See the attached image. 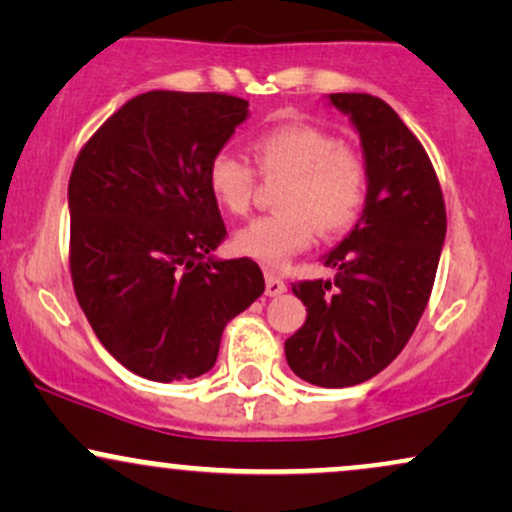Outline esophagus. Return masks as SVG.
I'll list each match as a JSON object with an SVG mask.
<instances>
[{"mask_svg":"<svg viewBox=\"0 0 512 512\" xmlns=\"http://www.w3.org/2000/svg\"><path fill=\"white\" fill-rule=\"evenodd\" d=\"M264 281H267V296H281V293L286 291L284 279H281L279 274L267 272V274H264Z\"/></svg>","mask_w":512,"mask_h":512,"instance_id":"1","label":"esophagus"}]
</instances>
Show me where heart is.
<instances>
[{
  "label": "heart",
  "mask_w": 512,
  "mask_h": 512,
  "mask_svg": "<svg viewBox=\"0 0 512 512\" xmlns=\"http://www.w3.org/2000/svg\"><path fill=\"white\" fill-rule=\"evenodd\" d=\"M260 175L286 178L279 187V211L260 216L236 236V248L276 267L320 236L351 231L368 202L370 173L361 149L342 142L332 129L313 122H284L262 129L250 142ZM211 195L228 214L245 216L257 190V173L245 156L221 149L207 168Z\"/></svg>",
  "instance_id": "obj_1"
}]
</instances>
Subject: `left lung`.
<instances>
[{
	"instance_id": "8db88e82",
	"label": "left lung",
	"mask_w": 512,
	"mask_h": 512,
	"mask_svg": "<svg viewBox=\"0 0 512 512\" xmlns=\"http://www.w3.org/2000/svg\"><path fill=\"white\" fill-rule=\"evenodd\" d=\"M351 115L368 161V202L325 257L334 279L298 281L303 327L286 339L298 378L351 387L395 361L424 315L445 240L443 190L431 158L383 98L330 93Z\"/></svg>"
}]
</instances>
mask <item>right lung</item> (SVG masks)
I'll use <instances>...</instances> for the list:
<instances>
[{
  "label": "right lung",
  "mask_w": 512,
  "mask_h": 512,
  "mask_svg": "<svg viewBox=\"0 0 512 512\" xmlns=\"http://www.w3.org/2000/svg\"><path fill=\"white\" fill-rule=\"evenodd\" d=\"M248 101L149 91L81 146L69 178V272L105 349L156 383L216 363L228 320L264 293L250 257L214 260L228 236L207 168Z\"/></svg>",
  "instance_id": "obj_1"
}]
</instances>
